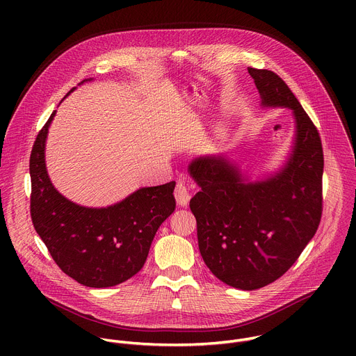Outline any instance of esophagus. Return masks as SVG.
Returning <instances> with one entry per match:
<instances>
[{
	"instance_id": "1",
	"label": "esophagus",
	"mask_w": 356,
	"mask_h": 356,
	"mask_svg": "<svg viewBox=\"0 0 356 356\" xmlns=\"http://www.w3.org/2000/svg\"><path fill=\"white\" fill-rule=\"evenodd\" d=\"M175 197L179 206L186 207L188 204V200H190V191H188V186L186 184V181L179 180L176 187H175Z\"/></svg>"
}]
</instances>
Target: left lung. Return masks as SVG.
Returning a JSON list of instances; mask_svg holds the SVG:
<instances>
[{"label": "left lung", "instance_id": "1", "mask_svg": "<svg viewBox=\"0 0 356 356\" xmlns=\"http://www.w3.org/2000/svg\"><path fill=\"white\" fill-rule=\"evenodd\" d=\"M262 106L287 107L296 118L293 154L282 172L243 183L224 158L194 161L201 190L190 200L198 248L216 277L255 290L282 277L312 241L323 214L324 155L318 129L289 86L272 70L248 67Z\"/></svg>", "mask_w": 356, "mask_h": 356}]
</instances>
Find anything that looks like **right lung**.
Here are the masks:
<instances>
[{"label": "right lung", "mask_w": 356, "mask_h": 356, "mask_svg": "<svg viewBox=\"0 0 356 356\" xmlns=\"http://www.w3.org/2000/svg\"><path fill=\"white\" fill-rule=\"evenodd\" d=\"M54 115L31 152L32 224L67 276L88 287L120 284L142 269L158 228L175 211L176 183L139 188L107 209L74 204L52 186L44 166V140Z\"/></svg>", "instance_id": "1"}]
</instances>
